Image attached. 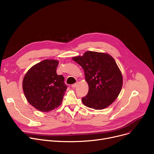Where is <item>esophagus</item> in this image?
<instances>
[{
	"mask_svg": "<svg viewBox=\"0 0 154 154\" xmlns=\"http://www.w3.org/2000/svg\"><path fill=\"white\" fill-rule=\"evenodd\" d=\"M77 85H78V83H77H77H75V84H73L72 85V88H76V87L77 86Z\"/></svg>",
	"mask_w": 154,
	"mask_h": 154,
	"instance_id": "esophagus-1",
	"label": "esophagus"
}]
</instances>
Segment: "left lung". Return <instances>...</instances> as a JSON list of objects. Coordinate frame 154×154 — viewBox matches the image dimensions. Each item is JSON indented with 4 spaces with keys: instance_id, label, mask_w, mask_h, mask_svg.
Listing matches in <instances>:
<instances>
[{
    "instance_id": "8db88e82",
    "label": "left lung",
    "mask_w": 154,
    "mask_h": 154,
    "mask_svg": "<svg viewBox=\"0 0 154 154\" xmlns=\"http://www.w3.org/2000/svg\"><path fill=\"white\" fill-rule=\"evenodd\" d=\"M72 59L84 69L89 85L88 94L82 98L83 104L103 109L114 102L123 85L122 74L115 59L107 53L91 51Z\"/></svg>"
}]
</instances>
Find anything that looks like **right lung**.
<instances>
[{
  "label": "right lung",
  "mask_w": 154,
  "mask_h": 154,
  "mask_svg": "<svg viewBox=\"0 0 154 154\" xmlns=\"http://www.w3.org/2000/svg\"><path fill=\"white\" fill-rule=\"evenodd\" d=\"M58 65L57 60H45L32 66L23 79L26 99L40 111H50L62 103L67 86L63 75H57Z\"/></svg>",
  "instance_id": "obj_1"
}]
</instances>
